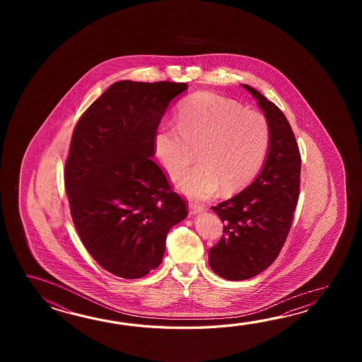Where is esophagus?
<instances>
[{"instance_id":"34e87169","label":"esophagus","mask_w":362,"mask_h":362,"mask_svg":"<svg viewBox=\"0 0 362 362\" xmlns=\"http://www.w3.org/2000/svg\"><path fill=\"white\" fill-rule=\"evenodd\" d=\"M203 209L204 208L202 207V206H198V204H194V203L189 204V214H190V216L198 215L200 212H203Z\"/></svg>"}]
</instances>
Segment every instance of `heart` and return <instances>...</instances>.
<instances>
[{
  "instance_id": "b5f03b06",
  "label": "heart",
  "mask_w": 362,
  "mask_h": 362,
  "mask_svg": "<svg viewBox=\"0 0 362 362\" xmlns=\"http://www.w3.org/2000/svg\"><path fill=\"white\" fill-rule=\"evenodd\" d=\"M178 125L164 124L154 134L155 154L170 177L190 167L198 151L200 164L177 181L195 200L238 192L262 168L269 147L265 116L235 100L209 92L195 93L180 105Z\"/></svg>"
}]
</instances>
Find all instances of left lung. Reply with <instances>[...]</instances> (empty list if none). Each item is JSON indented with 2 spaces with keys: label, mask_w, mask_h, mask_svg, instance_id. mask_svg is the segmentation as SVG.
<instances>
[{
  "label": "left lung",
  "mask_w": 362,
  "mask_h": 362,
  "mask_svg": "<svg viewBox=\"0 0 362 362\" xmlns=\"http://www.w3.org/2000/svg\"><path fill=\"white\" fill-rule=\"evenodd\" d=\"M269 124L268 154L245 190L212 207L223 234L208 252L211 269L229 281L255 277L270 267L285 245L300 190L299 147L285 114L262 93L242 84Z\"/></svg>",
  "instance_id": "1"
}]
</instances>
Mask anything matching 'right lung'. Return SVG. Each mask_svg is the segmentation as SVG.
<instances>
[{
    "label": "right lung",
    "instance_id": "add662e5",
    "mask_svg": "<svg viewBox=\"0 0 362 362\" xmlns=\"http://www.w3.org/2000/svg\"><path fill=\"white\" fill-rule=\"evenodd\" d=\"M186 83L111 85L77 122L64 168L71 216L88 252L127 279L162 262L170 228L187 216L153 160L154 134Z\"/></svg>",
    "mask_w": 362,
    "mask_h": 362
}]
</instances>
